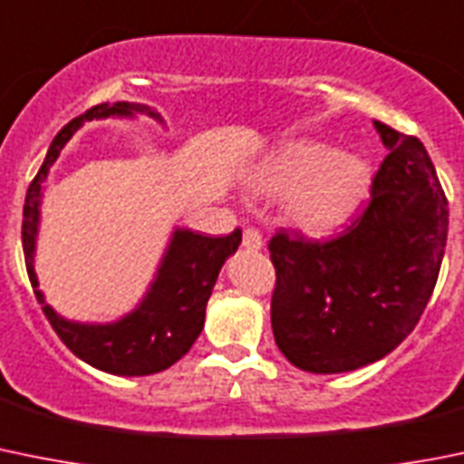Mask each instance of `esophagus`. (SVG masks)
<instances>
[{
	"instance_id": "1",
	"label": "esophagus",
	"mask_w": 464,
	"mask_h": 464,
	"mask_svg": "<svg viewBox=\"0 0 464 464\" xmlns=\"http://www.w3.org/2000/svg\"><path fill=\"white\" fill-rule=\"evenodd\" d=\"M242 245L246 246V249H252V252H258L263 246V236L258 228L254 227H246L245 231H242Z\"/></svg>"
}]
</instances>
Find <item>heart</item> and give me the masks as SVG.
Returning <instances> with one entry per match:
<instances>
[{
	"label": "heart",
	"instance_id": "obj_1",
	"mask_svg": "<svg viewBox=\"0 0 464 464\" xmlns=\"http://www.w3.org/2000/svg\"><path fill=\"white\" fill-rule=\"evenodd\" d=\"M371 167L357 153L334 150L320 141H297L254 173V189L288 194V218L309 233L341 227L369 192Z\"/></svg>",
	"mask_w": 464,
	"mask_h": 464
}]
</instances>
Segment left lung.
Segmentation results:
<instances>
[{
	"mask_svg": "<svg viewBox=\"0 0 464 464\" xmlns=\"http://www.w3.org/2000/svg\"><path fill=\"white\" fill-rule=\"evenodd\" d=\"M389 155L357 218L327 240L270 237L272 332L309 373H345L408 339L437 284L449 201L421 141L375 121Z\"/></svg>",
	"mask_w": 464,
	"mask_h": 464,
	"instance_id": "left-lung-1",
	"label": "left lung"
}]
</instances>
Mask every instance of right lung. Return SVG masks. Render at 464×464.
I'll return each mask as SVG.
<instances>
[{
	"instance_id": "add662e5",
	"label": "right lung",
	"mask_w": 464,
	"mask_h": 464,
	"mask_svg": "<svg viewBox=\"0 0 464 464\" xmlns=\"http://www.w3.org/2000/svg\"><path fill=\"white\" fill-rule=\"evenodd\" d=\"M132 111H146L149 116L160 119L153 110L144 105L116 102L114 107H110L107 102H102V105L91 107L84 114L75 116L71 123L63 125L52 140L50 150H47L41 169H38L36 179L29 185L23 210L24 263H27V275L34 293H36L38 304H43V314L71 353H75L77 357L84 359L95 369L114 375L160 373V371L179 362L192 348V343L203 330L206 304L212 293V285L218 281L224 261L236 252L242 242L240 228H233L228 236L222 237L176 231L149 295L132 314L121 318L119 323H71V320L56 315L45 304L43 293L38 291L36 272H34V245H36L41 189L47 173H50V167L56 162L66 141L84 125V121L105 119V116L114 114L130 116Z\"/></svg>"
}]
</instances>
